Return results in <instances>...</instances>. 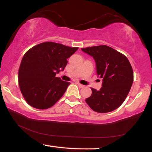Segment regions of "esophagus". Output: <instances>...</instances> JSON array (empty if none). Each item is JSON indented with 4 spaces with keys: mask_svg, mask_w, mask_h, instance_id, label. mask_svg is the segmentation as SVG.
Returning <instances> with one entry per match:
<instances>
[{
    "mask_svg": "<svg viewBox=\"0 0 152 152\" xmlns=\"http://www.w3.org/2000/svg\"><path fill=\"white\" fill-rule=\"evenodd\" d=\"M77 84L78 85V86H79L80 88H83V87H84V86L83 84H81L80 83H79V82H77Z\"/></svg>",
    "mask_w": 152,
    "mask_h": 152,
    "instance_id": "esophagus-1",
    "label": "esophagus"
}]
</instances>
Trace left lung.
Listing matches in <instances>:
<instances>
[{"label": "left lung", "mask_w": 152, "mask_h": 152, "mask_svg": "<svg viewBox=\"0 0 152 152\" xmlns=\"http://www.w3.org/2000/svg\"><path fill=\"white\" fill-rule=\"evenodd\" d=\"M92 56L96 64L98 76L102 78L100 90L91 88L92 95L86 102L98 113L112 112L126 100L134 81L133 69L123 54L106 45L82 48Z\"/></svg>", "instance_id": "left-lung-1"}]
</instances>
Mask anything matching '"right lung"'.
<instances>
[{"instance_id": "1", "label": "right lung", "mask_w": 152, "mask_h": 152, "mask_svg": "<svg viewBox=\"0 0 152 152\" xmlns=\"http://www.w3.org/2000/svg\"><path fill=\"white\" fill-rule=\"evenodd\" d=\"M78 47L46 42L29 49L18 70V84L24 100L37 109L52 107L64 95L70 82L56 77Z\"/></svg>"}]
</instances>
